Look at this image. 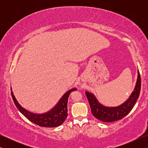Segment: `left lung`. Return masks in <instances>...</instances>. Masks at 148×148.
Masks as SVG:
<instances>
[{"mask_svg": "<svg viewBox=\"0 0 148 148\" xmlns=\"http://www.w3.org/2000/svg\"><path fill=\"white\" fill-rule=\"evenodd\" d=\"M140 87V76L139 72L138 71L136 85L129 99L121 106L115 107V108H108V107L103 106L97 101L95 97L92 93L88 92H86L85 93L87 99L88 100L91 111H92L93 115L102 121L113 122L124 118L130 112L134 105L136 104L137 99L139 98Z\"/></svg>", "mask_w": 148, "mask_h": 148, "instance_id": "left-lung-1", "label": "left lung"}]
</instances>
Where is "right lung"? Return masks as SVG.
<instances>
[{
    "instance_id": "obj_1",
    "label": "right lung",
    "mask_w": 148,
    "mask_h": 148,
    "mask_svg": "<svg viewBox=\"0 0 148 148\" xmlns=\"http://www.w3.org/2000/svg\"><path fill=\"white\" fill-rule=\"evenodd\" d=\"M76 90V88H73L66 92L64 95L62 97L60 100L56 104L55 108L51 111L47 112L45 114H34L27 110L19 104L16 100L13 93L11 92V96L12 100L15 103L16 108L19 109L22 114L29 119L30 121L40 127H56L62 125L65 119L67 118V102L68 98L70 93L73 91Z\"/></svg>"
}]
</instances>
